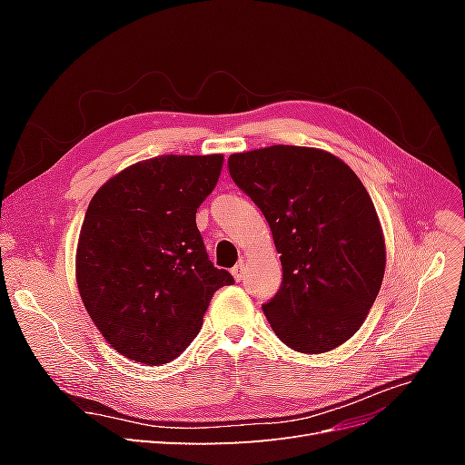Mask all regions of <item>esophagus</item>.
<instances>
[{"instance_id":"34e87169","label":"esophagus","mask_w":465,"mask_h":465,"mask_svg":"<svg viewBox=\"0 0 465 465\" xmlns=\"http://www.w3.org/2000/svg\"><path fill=\"white\" fill-rule=\"evenodd\" d=\"M232 277L236 279V281H242L244 279V273H246V267H244V263L241 262V263H236L234 267H232Z\"/></svg>"}]
</instances>
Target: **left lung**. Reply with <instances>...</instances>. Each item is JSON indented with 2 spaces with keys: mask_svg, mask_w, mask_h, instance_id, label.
I'll return each mask as SVG.
<instances>
[{
  "mask_svg": "<svg viewBox=\"0 0 465 465\" xmlns=\"http://www.w3.org/2000/svg\"><path fill=\"white\" fill-rule=\"evenodd\" d=\"M234 184L270 224L283 281L262 308L301 353L345 343L367 318L386 270L384 234L359 176L335 154L273 145L229 157Z\"/></svg>",
  "mask_w": 465,
  "mask_h": 465,
  "instance_id": "obj_1",
  "label": "left lung"
}]
</instances>
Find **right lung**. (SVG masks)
I'll return each mask as SVG.
<instances>
[{
  "label": "right lung",
  "instance_id": "1",
  "mask_svg": "<svg viewBox=\"0 0 465 465\" xmlns=\"http://www.w3.org/2000/svg\"><path fill=\"white\" fill-rule=\"evenodd\" d=\"M223 154H161L124 168L83 221L75 275L91 320L118 353L159 367L200 333L215 291L195 211L213 192Z\"/></svg>",
  "mask_w": 465,
  "mask_h": 465
}]
</instances>
